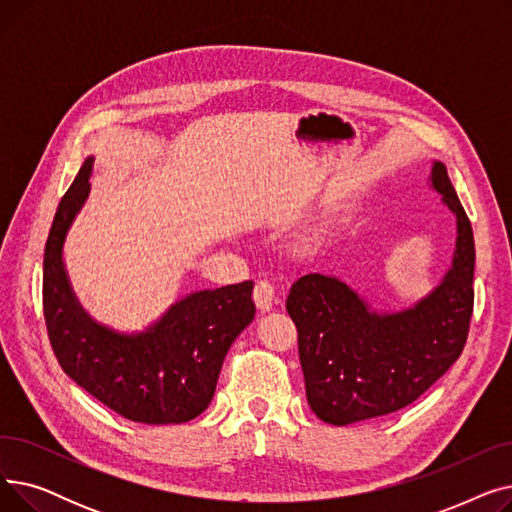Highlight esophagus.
<instances>
[{"instance_id": "obj_1", "label": "esophagus", "mask_w": 512, "mask_h": 512, "mask_svg": "<svg viewBox=\"0 0 512 512\" xmlns=\"http://www.w3.org/2000/svg\"><path fill=\"white\" fill-rule=\"evenodd\" d=\"M274 284L270 280H257L255 282V290H253V299L259 311H270L272 303H274Z\"/></svg>"}]
</instances>
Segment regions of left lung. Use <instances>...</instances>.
<instances>
[{
	"label": "left lung",
	"mask_w": 512,
	"mask_h": 512,
	"mask_svg": "<svg viewBox=\"0 0 512 512\" xmlns=\"http://www.w3.org/2000/svg\"><path fill=\"white\" fill-rule=\"evenodd\" d=\"M429 182L454 213L456 249L427 297L378 313L334 276L307 274L290 288L286 311L299 332L309 407L321 421L348 425L405 409L463 353L473 315V230L442 161Z\"/></svg>",
	"instance_id": "8db88e82"
}]
</instances>
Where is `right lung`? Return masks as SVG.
<instances>
[{"label": "right lung", "instance_id": "1", "mask_svg": "<svg viewBox=\"0 0 512 512\" xmlns=\"http://www.w3.org/2000/svg\"><path fill=\"white\" fill-rule=\"evenodd\" d=\"M87 157L53 218L43 257V315L66 375L124 419L164 425L201 415L213 398L228 348L255 317L253 282L199 290L174 303L145 332L122 334L74 297L62 251L91 191Z\"/></svg>", "mask_w": 512, "mask_h": 512}]
</instances>
